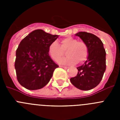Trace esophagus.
I'll list each match as a JSON object with an SVG mask.
<instances>
[{
    "mask_svg": "<svg viewBox=\"0 0 120 120\" xmlns=\"http://www.w3.org/2000/svg\"><path fill=\"white\" fill-rule=\"evenodd\" d=\"M59 67H60L63 68H65V69H67V68H68V67H65V66H59Z\"/></svg>",
    "mask_w": 120,
    "mask_h": 120,
    "instance_id": "esophagus-1",
    "label": "esophagus"
}]
</instances>
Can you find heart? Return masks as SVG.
<instances>
[{"label":"heart","instance_id":"obj_1","mask_svg":"<svg viewBox=\"0 0 120 120\" xmlns=\"http://www.w3.org/2000/svg\"><path fill=\"white\" fill-rule=\"evenodd\" d=\"M67 50L68 57L60 59L59 64L64 65H73L76 62L85 61L88 55V47L83 41H77L72 37H67L61 41V47L57 42L51 43L48 48V52L54 61H57Z\"/></svg>","mask_w":120,"mask_h":120}]
</instances>
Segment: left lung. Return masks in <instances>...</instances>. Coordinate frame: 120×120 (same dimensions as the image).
Masks as SVG:
<instances>
[{"label":"left lung","mask_w":120,"mask_h":120,"mask_svg":"<svg viewBox=\"0 0 120 120\" xmlns=\"http://www.w3.org/2000/svg\"><path fill=\"white\" fill-rule=\"evenodd\" d=\"M87 44L88 55L83 65L77 67V75L70 79L75 87L87 91L100 83L106 70V51L100 39L95 35L86 32L76 34Z\"/></svg>","instance_id":"left-lung-1"}]
</instances>
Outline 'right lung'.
<instances>
[{
  "instance_id": "1",
  "label": "right lung",
  "mask_w": 120,
  "mask_h": 120,
  "mask_svg": "<svg viewBox=\"0 0 120 120\" xmlns=\"http://www.w3.org/2000/svg\"><path fill=\"white\" fill-rule=\"evenodd\" d=\"M58 38L41 29L30 32L16 50L15 68L17 80L29 90H39L49 82L58 65L49 55L48 48Z\"/></svg>"
}]
</instances>
